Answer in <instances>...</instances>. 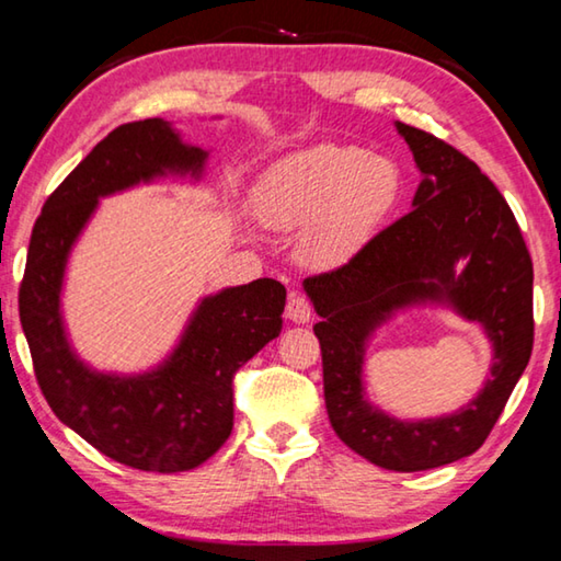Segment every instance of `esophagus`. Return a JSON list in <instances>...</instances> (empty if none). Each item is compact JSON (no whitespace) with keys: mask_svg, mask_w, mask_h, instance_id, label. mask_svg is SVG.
<instances>
[{"mask_svg":"<svg viewBox=\"0 0 561 561\" xmlns=\"http://www.w3.org/2000/svg\"><path fill=\"white\" fill-rule=\"evenodd\" d=\"M284 314H287L289 321L294 324H307L311 319V304L307 297H301V294H289V301H287V309H284Z\"/></svg>","mask_w":561,"mask_h":561,"instance_id":"34e87169","label":"esophagus"}]
</instances>
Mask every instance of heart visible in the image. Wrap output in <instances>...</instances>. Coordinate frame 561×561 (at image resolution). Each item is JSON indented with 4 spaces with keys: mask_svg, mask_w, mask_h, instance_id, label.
Wrapping results in <instances>:
<instances>
[{
    "mask_svg": "<svg viewBox=\"0 0 561 561\" xmlns=\"http://www.w3.org/2000/svg\"><path fill=\"white\" fill-rule=\"evenodd\" d=\"M403 193L391 158L356 146H314L274 163L257 185V210L277 230H299L301 257L339 267L374 240Z\"/></svg>",
    "mask_w": 561,
    "mask_h": 561,
    "instance_id": "1",
    "label": "heart"
}]
</instances>
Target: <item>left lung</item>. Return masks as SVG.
Returning <instances> with one entry per match:
<instances>
[{"mask_svg": "<svg viewBox=\"0 0 561 561\" xmlns=\"http://www.w3.org/2000/svg\"><path fill=\"white\" fill-rule=\"evenodd\" d=\"M396 130L423 175L413 210L344 267L304 279V291L321 317L314 334L331 428L378 468L417 472L468 458L497 423L531 356L535 274L515 215L492 180L431 133L401 121ZM425 302L480 323L493 344V366L483 391L460 412L401 422L365 398V346L396 310Z\"/></svg>", "mask_w": 561, "mask_h": 561, "instance_id": "obj_1", "label": "left lung"}]
</instances>
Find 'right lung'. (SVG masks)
Returning a JSON list of instances; mask_svg holds the SVG:
<instances>
[{
	"mask_svg": "<svg viewBox=\"0 0 561 561\" xmlns=\"http://www.w3.org/2000/svg\"><path fill=\"white\" fill-rule=\"evenodd\" d=\"M207 150L187 146L163 118L111 130L44 203L19 287V319L46 403L93 448L146 472L193 470L230 438L232 378L279 336L287 289L254 279L203 297L158 366L103 374L66 336V264L101 197L165 175L201 180Z\"/></svg>",
	"mask_w": 561,
	"mask_h": 561,
	"instance_id": "add662e5",
	"label": "right lung"
}]
</instances>
